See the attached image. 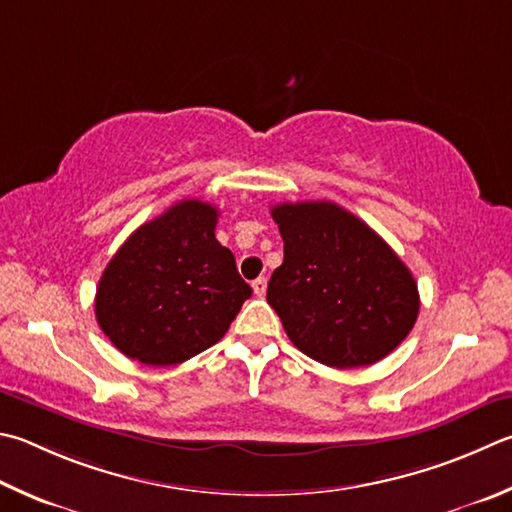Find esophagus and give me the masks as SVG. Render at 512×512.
<instances>
[{
  "label": "esophagus",
  "instance_id": "obj_1",
  "mask_svg": "<svg viewBox=\"0 0 512 512\" xmlns=\"http://www.w3.org/2000/svg\"><path fill=\"white\" fill-rule=\"evenodd\" d=\"M253 291L257 297H264L266 293V277H257V280L253 282Z\"/></svg>",
  "mask_w": 512,
  "mask_h": 512
}]
</instances>
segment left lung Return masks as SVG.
I'll return each instance as SVG.
<instances>
[{"mask_svg":"<svg viewBox=\"0 0 512 512\" xmlns=\"http://www.w3.org/2000/svg\"><path fill=\"white\" fill-rule=\"evenodd\" d=\"M271 215L284 262L266 300L293 345L336 369L374 365L401 345L421 300L387 241L331 201L277 203Z\"/></svg>","mask_w":512,"mask_h":512,"instance_id":"left-lung-1","label":"left lung"}]
</instances>
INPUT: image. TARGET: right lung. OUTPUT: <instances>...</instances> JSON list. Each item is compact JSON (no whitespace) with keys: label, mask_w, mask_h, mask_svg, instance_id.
Returning a JSON list of instances; mask_svg holds the SVG:
<instances>
[{"label":"right lung","mask_w":512,"mask_h":512,"mask_svg":"<svg viewBox=\"0 0 512 512\" xmlns=\"http://www.w3.org/2000/svg\"><path fill=\"white\" fill-rule=\"evenodd\" d=\"M219 210L183 199L127 237L96 291V320L127 358L179 365L217 345L253 288L215 237Z\"/></svg>","instance_id":"1"}]
</instances>
